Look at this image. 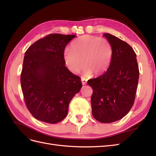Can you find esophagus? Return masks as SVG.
<instances>
[{
    "label": "esophagus",
    "mask_w": 156,
    "mask_h": 156,
    "mask_svg": "<svg viewBox=\"0 0 156 156\" xmlns=\"http://www.w3.org/2000/svg\"><path fill=\"white\" fill-rule=\"evenodd\" d=\"M81 82H82V84H83V85H84V84H86L87 83V79L83 77H81Z\"/></svg>",
    "instance_id": "obj_1"
}]
</instances>
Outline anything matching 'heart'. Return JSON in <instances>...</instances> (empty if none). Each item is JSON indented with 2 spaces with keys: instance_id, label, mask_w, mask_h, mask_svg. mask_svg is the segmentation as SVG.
Masks as SVG:
<instances>
[{
  "instance_id": "heart-1",
  "label": "heart",
  "mask_w": 156,
  "mask_h": 156,
  "mask_svg": "<svg viewBox=\"0 0 156 156\" xmlns=\"http://www.w3.org/2000/svg\"><path fill=\"white\" fill-rule=\"evenodd\" d=\"M112 57L111 44L106 39L92 36H83L71 44L64 54L66 66L73 73L84 68L86 76L99 75L105 72Z\"/></svg>"
}]
</instances>
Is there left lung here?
<instances>
[{"label": "left lung", "instance_id": "left-lung-1", "mask_svg": "<svg viewBox=\"0 0 156 156\" xmlns=\"http://www.w3.org/2000/svg\"><path fill=\"white\" fill-rule=\"evenodd\" d=\"M112 48L106 72L87 84L93 90L92 115L102 123H111L125 116L133 105L139 70L134 50L126 41L112 34H103Z\"/></svg>", "mask_w": 156, "mask_h": 156}]
</instances>
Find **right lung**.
<instances>
[{
	"label": "right lung",
	"instance_id": "1",
	"mask_svg": "<svg viewBox=\"0 0 156 156\" xmlns=\"http://www.w3.org/2000/svg\"><path fill=\"white\" fill-rule=\"evenodd\" d=\"M75 35L51 34L25 53L21 85L28 110L36 119L56 124L66 116L69 104L82 87L81 78L66 67L64 52Z\"/></svg>",
	"mask_w": 156,
	"mask_h": 156
}]
</instances>
